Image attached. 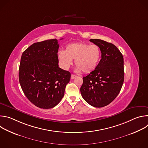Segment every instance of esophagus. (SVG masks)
<instances>
[{"mask_svg":"<svg viewBox=\"0 0 148 148\" xmlns=\"http://www.w3.org/2000/svg\"><path fill=\"white\" fill-rule=\"evenodd\" d=\"M75 77H77V76H76V75H73V74H72V75H71V79H74V78H75Z\"/></svg>","mask_w":148,"mask_h":148,"instance_id":"1","label":"esophagus"}]
</instances>
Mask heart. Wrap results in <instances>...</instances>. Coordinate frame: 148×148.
I'll return each instance as SVG.
<instances>
[{"label":"heart","mask_w":148,"mask_h":148,"mask_svg":"<svg viewBox=\"0 0 148 148\" xmlns=\"http://www.w3.org/2000/svg\"><path fill=\"white\" fill-rule=\"evenodd\" d=\"M100 48L96 45L73 43L66 46L65 51L60 50L57 57L59 64L64 70L69 69L74 59L76 71L88 74L95 70L101 58Z\"/></svg>","instance_id":"b5f03b06"}]
</instances>
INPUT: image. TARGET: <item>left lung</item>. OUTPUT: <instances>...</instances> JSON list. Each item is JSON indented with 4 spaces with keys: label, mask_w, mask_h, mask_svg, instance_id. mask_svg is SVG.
<instances>
[{
    "label": "left lung",
    "mask_w": 148,
    "mask_h": 148,
    "mask_svg": "<svg viewBox=\"0 0 148 148\" xmlns=\"http://www.w3.org/2000/svg\"><path fill=\"white\" fill-rule=\"evenodd\" d=\"M90 41L99 47L101 59L95 70L82 78L80 91L91 106L101 108L112 102L121 90L124 80L123 58L113 44L100 39Z\"/></svg>",
    "instance_id": "8db88e82"
}]
</instances>
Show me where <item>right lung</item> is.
Returning a JSON list of instances; mask_svg holds the SVG:
<instances>
[{"instance_id":"obj_1","label":"right lung","mask_w":148,"mask_h":148,"mask_svg":"<svg viewBox=\"0 0 148 148\" xmlns=\"http://www.w3.org/2000/svg\"><path fill=\"white\" fill-rule=\"evenodd\" d=\"M58 48L56 38L37 42L29 47L21 57L20 86L27 99L40 108L56 106L64 97L71 78L69 71L58 67Z\"/></svg>"}]
</instances>
